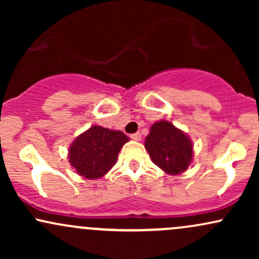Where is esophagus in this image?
I'll return each mask as SVG.
<instances>
[{
	"label": "esophagus",
	"mask_w": 259,
	"mask_h": 259,
	"mask_svg": "<svg viewBox=\"0 0 259 259\" xmlns=\"http://www.w3.org/2000/svg\"><path fill=\"white\" fill-rule=\"evenodd\" d=\"M130 138H132L133 140H135V141H140V140H141V134L140 133L132 134V135H130Z\"/></svg>",
	"instance_id": "34e87169"
}]
</instances>
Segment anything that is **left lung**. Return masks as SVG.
<instances>
[{
	"mask_svg": "<svg viewBox=\"0 0 259 259\" xmlns=\"http://www.w3.org/2000/svg\"><path fill=\"white\" fill-rule=\"evenodd\" d=\"M145 147L154 164L171 175L185 171L194 156L189 136L167 120L157 121L151 126Z\"/></svg>",
	"mask_w": 259,
	"mask_h": 259,
	"instance_id": "obj_1",
	"label": "left lung"
}]
</instances>
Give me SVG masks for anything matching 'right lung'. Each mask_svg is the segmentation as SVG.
I'll list each match as a JSON object with an SVG mask.
<instances>
[{"label":"right lung","instance_id":"right-lung-1","mask_svg":"<svg viewBox=\"0 0 259 259\" xmlns=\"http://www.w3.org/2000/svg\"><path fill=\"white\" fill-rule=\"evenodd\" d=\"M127 141L124 133L94 125L70 145L69 162L79 175L97 179L115 164L120 148Z\"/></svg>","mask_w":259,"mask_h":259}]
</instances>
